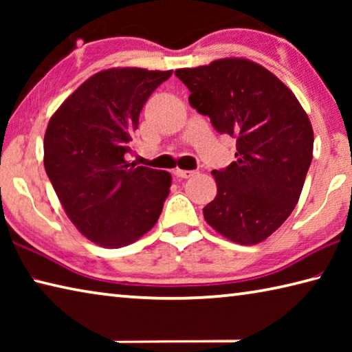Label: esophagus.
Segmentation results:
<instances>
[{"label":"esophagus","instance_id":"obj_1","mask_svg":"<svg viewBox=\"0 0 352 352\" xmlns=\"http://www.w3.org/2000/svg\"><path fill=\"white\" fill-rule=\"evenodd\" d=\"M195 174H197V172H195V170H182V169H175L174 170V175L177 178H190V177H194Z\"/></svg>","mask_w":352,"mask_h":352}]
</instances>
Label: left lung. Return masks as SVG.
Masks as SVG:
<instances>
[{
	"mask_svg": "<svg viewBox=\"0 0 352 352\" xmlns=\"http://www.w3.org/2000/svg\"><path fill=\"white\" fill-rule=\"evenodd\" d=\"M175 76L190 91V107L236 138V162L212 170L217 194L204 208L205 220L241 245L265 241L294 211L312 162L305 109L275 74L248 58H219Z\"/></svg>",
	"mask_w": 352,
	"mask_h": 352,
	"instance_id": "1",
	"label": "left lung"
}]
</instances>
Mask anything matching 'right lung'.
I'll return each mask as SVG.
<instances>
[{
	"mask_svg": "<svg viewBox=\"0 0 352 352\" xmlns=\"http://www.w3.org/2000/svg\"><path fill=\"white\" fill-rule=\"evenodd\" d=\"M172 71L109 68L87 79L47 124L45 169L65 212L104 248L144 236L169 195V172L126 160L148 96Z\"/></svg>",
	"mask_w": 352,
	"mask_h": 352,
	"instance_id": "1",
	"label": "right lung"
}]
</instances>
